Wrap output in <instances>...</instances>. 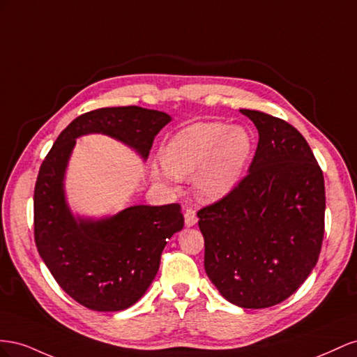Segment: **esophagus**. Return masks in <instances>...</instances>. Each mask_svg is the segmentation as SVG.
<instances>
[{
  "label": "esophagus",
  "mask_w": 357,
  "mask_h": 357,
  "mask_svg": "<svg viewBox=\"0 0 357 357\" xmlns=\"http://www.w3.org/2000/svg\"><path fill=\"white\" fill-rule=\"evenodd\" d=\"M184 218H185V226L187 227H192V226H196V224H197V215H196V212L192 211L191 208L185 211Z\"/></svg>",
  "instance_id": "obj_1"
}]
</instances>
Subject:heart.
<instances>
[{
  "label": "heart",
  "instance_id": "b5f03b06",
  "mask_svg": "<svg viewBox=\"0 0 357 357\" xmlns=\"http://www.w3.org/2000/svg\"><path fill=\"white\" fill-rule=\"evenodd\" d=\"M254 139L242 126L197 122L173 135L161 151L166 170L175 178L195 175L199 197L215 202L242 179L252 155Z\"/></svg>",
  "mask_w": 357,
  "mask_h": 357
}]
</instances>
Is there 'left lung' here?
Listing matches in <instances>:
<instances>
[{
  "label": "left lung",
  "instance_id": "left-lung-1",
  "mask_svg": "<svg viewBox=\"0 0 357 357\" xmlns=\"http://www.w3.org/2000/svg\"><path fill=\"white\" fill-rule=\"evenodd\" d=\"M241 114L259 131L248 175L197 217L213 286L230 303L260 310L291 296L319 260L324 178L289 122L259 110Z\"/></svg>",
  "mask_w": 357,
  "mask_h": 357
}]
</instances>
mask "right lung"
I'll use <instances>...</instances> for the list:
<instances>
[{"mask_svg":"<svg viewBox=\"0 0 357 357\" xmlns=\"http://www.w3.org/2000/svg\"><path fill=\"white\" fill-rule=\"evenodd\" d=\"M172 121L139 106L103 107L77 116L49 151L34 190V238L40 257L70 298L94 311L130 308L146 293L167 239L184 227L178 203L136 205L91 218L71 212L66 172L76 139L105 135L146 160L158 131Z\"/></svg>","mask_w":357,"mask_h":357,"instance_id":"1","label":"right lung"}]
</instances>
